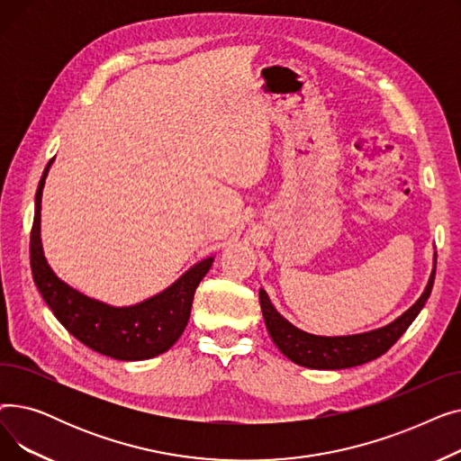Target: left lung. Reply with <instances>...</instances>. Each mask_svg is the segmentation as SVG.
Segmentation results:
<instances>
[{
  "label": "left lung",
  "instance_id": "8db88e82",
  "mask_svg": "<svg viewBox=\"0 0 461 461\" xmlns=\"http://www.w3.org/2000/svg\"><path fill=\"white\" fill-rule=\"evenodd\" d=\"M433 280L435 271L429 276L422 297L396 321L383 329L355 336L327 338L299 330L280 316L263 289H259V304L265 325H267L273 342L289 360H294L299 366L313 370H342L365 365V362H370L389 351L419 316V312L422 310L431 294Z\"/></svg>",
  "mask_w": 461,
  "mask_h": 461
}]
</instances>
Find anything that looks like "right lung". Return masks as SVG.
Masks as SVG:
<instances>
[{"mask_svg": "<svg viewBox=\"0 0 461 461\" xmlns=\"http://www.w3.org/2000/svg\"><path fill=\"white\" fill-rule=\"evenodd\" d=\"M39 181L35 194V218L30 237L33 280L58 321L89 349L115 360H143L172 348L183 334L196 287L211 269L212 258L194 265L166 292L129 308H113L93 301L61 282L42 256L41 247V198L48 174Z\"/></svg>", "mask_w": 461, "mask_h": 461, "instance_id": "obj_1", "label": "right lung"}]
</instances>
